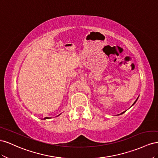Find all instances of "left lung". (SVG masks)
Returning <instances> with one entry per match:
<instances>
[{
	"mask_svg": "<svg viewBox=\"0 0 158 158\" xmlns=\"http://www.w3.org/2000/svg\"><path fill=\"white\" fill-rule=\"evenodd\" d=\"M138 98H137V99H136V101H135V102H134V104H133V105H134V104H135V103H136V101H137V100H138ZM124 112H125V111H124V112H122V113H120V114H123V113H124ZM120 114H118V115H120Z\"/></svg>",
	"mask_w": 158,
	"mask_h": 158,
	"instance_id": "left-lung-1",
	"label": "left lung"
}]
</instances>
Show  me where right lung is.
<instances>
[{"label": "right lung", "instance_id": "right-lung-1", "mask_svg": "<svg viewBox=\"0 0 158 158\" xmlns=\"http://www.w3.org/2000/svg\"><path fill=\"white\" fill-rule=\"evenodd\" d=\"M58 116H59V115H58ZM48 118H49V117H46V118H44V119H48Z\"/></svg>", "mask_w": 158, "mask_h": 158}]
</instances>
